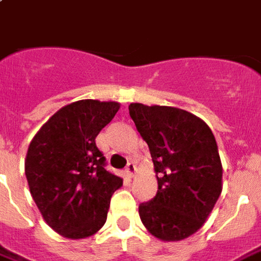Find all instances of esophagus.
I'll return each mask as SVG.
<instances>
[{
  "label": "esophagus",
  "mask_w": 261,
  "mask_h": 261,
  "mask_svg": "<svg viewBox=\"0 0 261 261\" xmlns=\"http://www.w3.org/2000/svg\"><path fill=\"white\" fill-rule=\"evenodd\" d=\"M125 172H126V175L129 178H132L135 175V172H136V165H135L134 162H129L125 168Z\"/></svg>",
  "instance_id": "obj_1"
}]
</instances>
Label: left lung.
Returning <instances> with one entry per match:
<instances>
[{"label":"left lung","instance_id":"8db88e82","mask_svg":"<svg viewBox=\"0 0 261 261\" xmlns=\"http://www.w3.org/2000/svg\"><path fill=\"white\" fill-rule=\"evenodd\" d=\"M129 115L148 143L158 192L139 204L146 230L164 241L198 231L223 190V167L214 135L190 112L130 103Z\"/></svg>","mask_w":261,"mask_h":261}]
</instances>
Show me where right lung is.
<instances>
[{"mask_svg": "<svg viewBox=\"0 0 261 261\" xmlns=\"http://www.w3.org/2000/svg\"><path fill=\"white\" fill-rule=\"evenodd\" d=\"M118 102L77 100L57 110L30 142L25 176L47 224L71 240L93 236L106 223L122 178L106 171L96 136L115 118Z\"/></svg>", "mask_w": 261, "mask_h": 261, "instance_id": "add662e5", "label": "right lung"}]
</instances>
